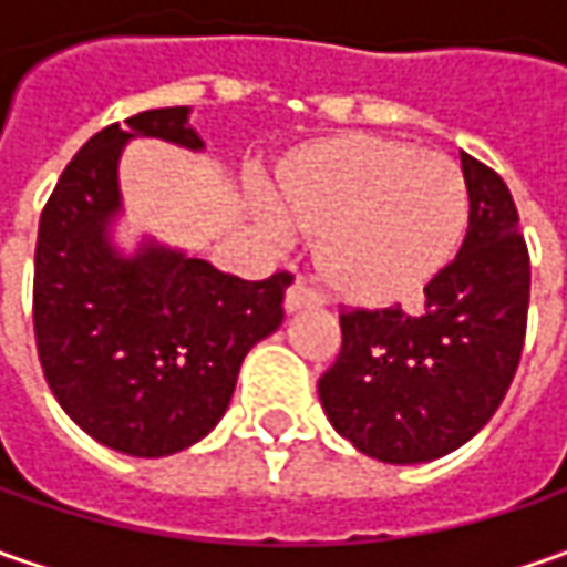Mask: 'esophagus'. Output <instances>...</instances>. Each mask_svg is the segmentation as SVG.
<instances>
[{
	"mask_svg": "<svg viewBox=\"0 0 567 567\" xmlns=\"http://www.w3.org/2000/svg\"><path fill=\"white\" fill-rule=\"evenodd\" d=\"M328 302V296L316 290L306 277H296L293 287L287 290V299H284V306H287V312H299V309H306V306H324Z\"/></svg>",
	"mask_w": 567,
	"mask_h": 567,
	"instance_id": "1",
	"label": "esophagus"
}]
</instances>
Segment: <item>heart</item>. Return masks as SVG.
Masks as SVG:
<instances>
[{"mask_svg": "<svg viewBox=\"0 0 567 567\" xmlns=\"http://www.w3.org/2000/svg\"><path fill=\"white\" fill-rule=\"evenodd\" d=\"M274 239L318 233V265L340 293L394 302L423 290L461 246L470 192L461 166L388 138H340L306 151L280 195L255 192Z\"/></svg>", "mask_w": 567, "mask_h": 567, "instance_id": "heart-1", "label": "heart"}]
</instances>
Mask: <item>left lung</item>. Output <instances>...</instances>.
Returning <instances> with one entry per match:
<instances>
[{
    "mask_svg": "<svg viewBox=\"0 0 567 567\" xmlns=\"http://www.w3.org/2000/svg\"><path fill=\"white\" fill-rule=\"evenodd\" d=\"M470 227L416 312L343 309L340 353L318 379L331 425L384 464H423L470 442L512 384L530 306V255L502 176L461 154Z\"/></svg>",
    "mask_w": 567,
    "mask_h": 567,
    "instance_id": "1",
    "label": "left lung"
}]
</instances>
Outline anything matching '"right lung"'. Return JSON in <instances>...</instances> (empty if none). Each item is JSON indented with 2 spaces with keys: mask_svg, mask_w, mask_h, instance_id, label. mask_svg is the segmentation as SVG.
I'll use <instances>...</instances> for the list:
<instances>
[{
  "mask_svg": "<svg viewBox=\"0 0 567 567\" xmlns=\"http://www.w3.org/2000/svg\"><path fill=\"white\" fill-rule=\"evenodd\" d=\"M188 113L144 110L97 132L62 169L37 233L33 338L47 384L94 442L132 457L176 454L220 423L293 284L287 271L243 280L154 239L135 255L113 246L122 147L164 138L202 151Z\"/></svg>",
  "mask_w": 567,
  "mask_h": 567,
  "instance_id": "right-lung-1",
  "label": "right lung"
}]
</instances>
